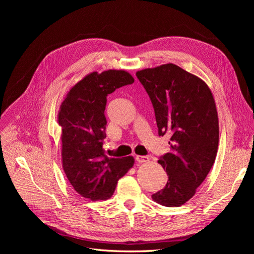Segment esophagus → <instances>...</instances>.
Instances as JSON below:
<instances>
[{"label": "esophagus", "instance_id": "34e87169", "mask_svg": "<svg viewBox=\"0 0 254 254\" xmlns=\"http://www.w3.org/2000/svg\"><path fill=\"white\" fill-rule=\"evenodd\" d=\"M135 160H136V162H139V163H145V162H148L149 158L147 156H136Z\"/></svg>", "mask_w": 254, "mask_h": 254}]
</instances>
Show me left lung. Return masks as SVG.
<instances>
[{"label":"left lung","mask_w":254,"mask_h":254,"mask_svg":"<svg viewBox=\"0 0 254 254\" xmlns=\"http://www.w3.org/2000/svg\"><path fill=\"white\" fill-rule=\"evenodd\" d=\"M147 92L159 135L171 134V151L160 158L168 175L151 198L165 206L189 201L215 162L219 142L218 114L209 86L174 64L137 71Z\"/></svg>","instance_id":"1"}]
</instances>
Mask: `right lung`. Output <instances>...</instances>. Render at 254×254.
Segmentation results:
<instances>
[{
  "instance_id": "right-lung-1",
  "label": "right lung",
  "mask_w": 254,
  "mask_h": 254,
  "mask_svg": "<svg viewBox=\"0 0 254 254\" xmlns=\"http://www.w3.org/2000/svg\"><path fill=\"white\" fill-rule=\"evenodd\" d=\"M134 82L124 70L92 72L67 92L58 112L61 160L67 180L77 193L92 201L107 200L118 181L134 164L133 157L105 156L107 96Z\"/></svg>"
}]
</instances>
